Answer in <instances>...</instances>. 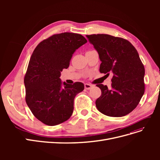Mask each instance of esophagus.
<instances>
[{
	"mask_svg": "<svg viewBox=\"0 0 160 160\" xmlns=\"http://www.w3.org/2000/svg\"><path fill=\"white\" fill-rule=\"evenodd\" d=\"M92 87H93V85H91V84H88V83H85V88L86 89H88V90L92 88Z\"/></svg>",
	"mask_w": 160,
	"mask_h": 160,
	"instance_id": "34e87169",
	"label": "esophagus"
}]
</instances>
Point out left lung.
Wrapping results in <instances>:
<instances>
[{
  "instance_id": "1",
  "label": "left lung",
  "mask_w": 160,
  "mask_h": 160,
  "mask_svg": "<svg viewBox=\"0 0 160 160\" xmlns=\"http://www.w3.org/2000/svg\"><path fill=\"white\" fill-rule=\"evenodd\" d=\"M98 52L101 73L113 74L111 89L98 84L101 95L98 109L110 117H123L137 107L145 91V68L137 50L129 41L105 34L87 35Z\"/></svg>"
}]
</instances>
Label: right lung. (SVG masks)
I'll list each match as a JSON object with an SVG mask.
<instances>
[{
    "instance_id": "obj_1",
    "label": "right lung",
    "mask_w": 160,
    "mask_h": 160,
    "mask_svg": "<svg viewBox=\"0 0 160 160\" xmlns=\"http://www.w3.org/2000/svg\"><path fill=\"white\" fill-rule=\"evenodd\" d=\"M88 42L79 34L62 32L41 41L34 50L24 79L25 100L35 117L53 126L69 119L74 99L84 89L81 82L67 84L59 78L74 52Z\"/></svg>"
}]
</instances>
